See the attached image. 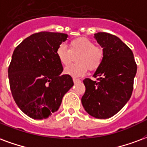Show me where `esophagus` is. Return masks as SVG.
<instances>
[{
	"instance_id": "esophagus-1",
	"label": "esophagus",
	"mask_w": 147,
	"mask_h": 147,
	"mask_svg": "<svg viewBox=\"0 0 147 147\" xmlns=\"http://www.w3.org/2000/svg\"><path fill=\"white\" fill-rule=\"evenodd\" d=\"M73 82H74V83H78V82H81V81H80L79 79H75V78H74V79H73Z\"/></svg>"
}]
</instances>
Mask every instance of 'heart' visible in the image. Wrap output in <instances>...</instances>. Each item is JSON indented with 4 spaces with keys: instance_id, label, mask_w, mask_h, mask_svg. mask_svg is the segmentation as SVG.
Listing matches in <instances>:
<instances>
[{
    "instance_id": "1",
    "label": "heart",
    "mask_w": 147,
    "mask_h": 147,
    "mask_svg": "<svg viewBox=\"0 0 147 147\" xmlns=\"http://www.w3.org/2000/svg\"><path fill=\"white\" fill-rule=\"evenodd\" d=\"M56 55L62 65H68L76 57V63L65 68V73L72 77H81L90 71L100 68L104 60L103 50L96 47L94 42L87 38L79 37L69 43V50L61 44L56 50Z\"/></svg>"
}]
</instances>
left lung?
Listing matches in <instances>:
<instances>
[{"label": "left lung", "mask_w": 147, "mask_h": 147, "mask_svg": "<svg viewBox=\"0 0 147 147\" xmlns=\"http://www.w3.org/2000/svg\"><path fill=\"white\" fill-rule=\"evenodd\" d=\"M104 51L103 62L93 75L97 81L83 80L86 92L82 104L91 116L100 119L112 117L129 101L137 71L131 49L115 35L94 34Z\"/></svg>", "instance_id": "obj_1"}]
</instances>
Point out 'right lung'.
Returning a JSON list of instances; mask_svg holds the SVG:
<instances>
[{
    "instance_id": "add662e5",
    "label": "right lung",
    "mask_w": 147,
    "mask_h": 147,
    "mask_svg": "<svg viewBox=\"0 0 147 147\" xmlns=\"http://www.w3.org/2000/svg\"><path fill=\"white\" fill-rule=\"evenodd\" d=\"M67 37L65 33L37 32L13 52L8 67L11 94L22 111L33 119H45L57 111L73 86L69 75H61L63 67L56 55L57 47Z\"/></svg>"
}]
</instances>
